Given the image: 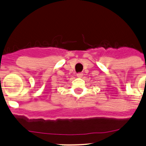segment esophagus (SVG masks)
<instances>
[{
  "label": "esophagus",
  "mask_w": 146,
  "mask_h": 146,
  "mask_svg": "<svg viewBox=\"0 0 146 146\" xmlns=\"http://www.w3.org/2000/svg\"><path fill=\"white\" fill-rule=\"evenodd\" d=\"M76 76L78 77V78H81L82 76H83V73H77L76 74Z\"/></svg>",
  "instance_id": "obj_1"
}]
</instances>
